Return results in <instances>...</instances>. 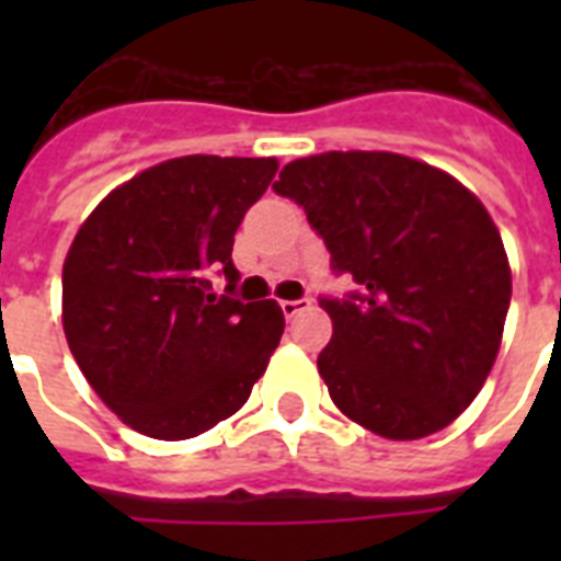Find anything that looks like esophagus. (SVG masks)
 <instances>
[{
    "label": "esophagus",
    "instance_id": "obj_1",
    "mask_svg": "<svg viewBox=\"0 0 561 561\" xmlns=\"http://www.w3.org/2000/svg\"><path fill=\"white\" fill-rule=\"evenodd\" d=\"M279 306H282V314L290 320V317H297L299 311H306V308L311 306V299H282Z\"/></svg>",
    "mask_w": 561,
    "mask_h": 561
}]
</instances>
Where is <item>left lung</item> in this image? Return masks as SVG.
I'll list each match as a JSON object with an SVG mask.
<instances>
[{
  "label": "left lung",
  "instance_id": "1",
  "mask_svg": "<svg viewBox=\"0 0 561 561\" xmlns=\"http://www.w3.org/2000/svg\"><path fill=\"white\" fill-rule=\"evenodd\" d=\"M299 203L358 290L320 297L334 334L317 369L337 408L387 439L451 425L486 381L513 273L483 203L451 174L387 151L288 162L273 183Z\"/></svg>",
  "mask_w": 561,
  "mask_h": 561
}]
</instances>
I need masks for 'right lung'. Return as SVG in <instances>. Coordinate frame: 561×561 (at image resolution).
<instances>
[{"instance_id":"right-lung-1","label":"right lung","mask_w":561,"mask_h":561,"mask_svg":"<svg viewBox=\"0 0 561 561\" xmlns=\"http://www.w3.org/2000/svg\"><path fill=\"white\" fill-rule=\"evenodd\" d=\"M279 162L178 157L92 209L64 262V332L125 425L188 439L241 410L285 332L273 299L232 297V241ZM228 288L215 295L210 273Z\"/></svg>"}]
</instances>
